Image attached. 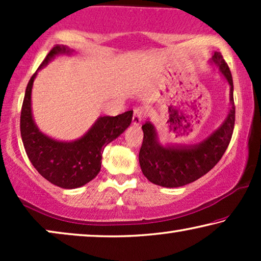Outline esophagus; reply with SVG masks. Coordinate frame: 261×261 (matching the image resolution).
Instances as JSON below:
<instances>
[{
    "instance_id": "34e87169",
    "label": "esophagus",
    "mask_w": 261,
    "mask_h": 261,
    "mask_svg": "<svg viewBox=\"0 0 261 261\" xmlns=\"http://www.w3.org/2000/svg\"><path fill=\"white\" fill-rule=\"evenodd\" d=\"M146 112L142 108H135L133 113V124L134 126H139L141 123V120L144 119Z\"/></svg>"
}]
</instances>
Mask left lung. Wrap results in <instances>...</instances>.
Returning <instances> with one entry per match:
<instances>
[{"label":"left lung","instance_id":"obj_1","mask_svg":"<svg viewBox=\"0 0 261 261\" xmlns=\"http://www.w3.org/2000/svg\"><path fill=\"white\" fill-rule=\"evenodd\" d=\"M212 63L229 84L230 108L222 124L204 140L194 145H163L154 124L147 120L142 126V141L139 163L144 176L153 184L164 188H179L208 173L226 152L235 123L233 78L220 52L213 55Z\"/></svg>","mask_w":261,"mask_h":261}]
</instances>
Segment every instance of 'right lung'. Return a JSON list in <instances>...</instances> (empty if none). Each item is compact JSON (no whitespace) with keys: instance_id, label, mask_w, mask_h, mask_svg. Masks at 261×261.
Listing matches in <instances>:
<instances>
[{"instance_id":"right-lung-1","label":"right lung","mask_w":261,"mask_h":261,"mask_svg":"<svg viewBox=\"0 0 261 261\" xmlns=\"http://www.w3.org/2000/svg\"><path fill=\"white\" fill-rule=\"evenodd\" d=\"M73 51L64 45L53 47L38 70L58 56ZM38 71L28 82L21 109V138L32 165L45 179L63 189L83 187L101 170L105 146L120 137L129 127L133 110L117 116H99L83 137L74 141H59L42 133L32 115V88Z\"/></svg>"}]
</instances>
